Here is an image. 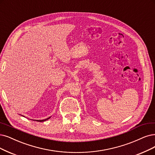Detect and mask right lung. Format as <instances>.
<instances>
[{
  "label": "right lung",
  "instance_id": "right-lung-1",
  "mask_svg": "<svg viewBox=\"0 0 155 155\" xmlns=\"http://www.w3.org/2000/svg\"><path fill=\"white\" fill-rule=\"evenodd\" d=\"M50 117H48V118H47V119H43V120H36V121H38V122H43V121H46V120H47V119H50Z\"/></svg>",
  "mask_w": 155,
  "mask_h": 155
}]
</instances>
